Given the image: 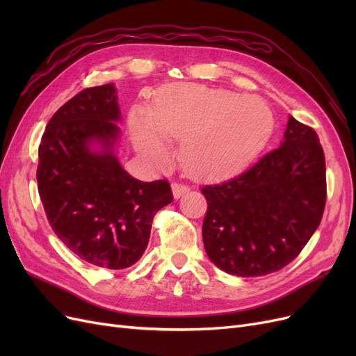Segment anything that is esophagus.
<instances>
[{
  "label": "esophagus",
  "mask_w": 356,
  "mask_h": 356,
  "mask_svg": "<svg viewBox=\"0 0 356 356\" xmlns=\"http://www.w3.org/2000/svg\"><path fill=\"white\" fill-rule=\"evenodd\" d=\"M190 191V187L188 186H184V184H172V193H174V197L175 199H179L181 196L187 195V193Z\"/></svg>",
  "instance_id": "1"
}]
</instances>
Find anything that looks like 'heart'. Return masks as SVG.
<instances>
[{"label": "heart", "mask_w": 356, "mask_h": 356, "mask_svg": "<svg viewBox=\"0 0 356 356\" xmlns=\"http://www.w3.org/2000/svg\"><path fill=\"white\" fill-rule=\"evenodd\" d=\"M136 149L156 166L170 159L169 138L181 139L179 160L187 174L220 178L243 168L268 143L275 115L263 99L202 84H172L147 111L129 114Z\"/></svg>", "instance_id": "b5f03b06"}]
</instances>
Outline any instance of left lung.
<instances>
[{"label": "left lung", "mask_w": 356, "mask_h": 356, "mask_svg": "<svg viewBox=\"0 0 356 356\" xmlns=\"http://www.w3.org/2000/svg\"><path fill=\"white\" fill-rule=\"evenodd\" d=\"M203 245L222 272L281 270L303 250L325 208V157L314 129L291 115L279 148L239 175L204 186Z\"/></svg>", "instance_id": "1"}]
</instances>
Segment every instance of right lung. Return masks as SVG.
Returning <instances> with one entry per match:
<instances>
[{"instance_id":"1","label":"right lung","mask_w":356,"mask_h":356,"mask_svg":"<svg viewBox=\"0 0 356 356\" xmlns=\"http://www.w3.org/2000/svg\"><path fill=\"white\" fill-rule=\"evenodd\" d=\"M117 99L110 83L63 104L41 138L37 169L53 232L81 260L111 270L143 257L154 215L174 200L168 181H138L122 166Z\"/></svg>"}]
</instances>
